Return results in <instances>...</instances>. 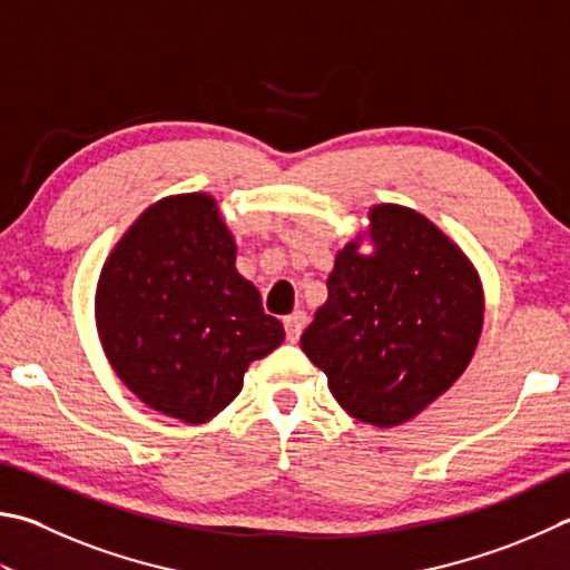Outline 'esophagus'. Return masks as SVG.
Masks as SVG:
<instances>
[{
  "label": "esophagus",
  "mask_w": 570,
  "mask_h": 570,
  "mask_svg": "<svg viewBox=\"0 0 570 570\" xmlns=\"http://www.w3.org/2000/svg\"><path fill=\"white\" fill-rule=\"evenodd\" d=\"M304 326H306V314H304V312H294V314H288V316L284 318L286 338L292 341V344H294V341H298V336H302Z\"/></svg>",
  "instance_id": "obj_1"
}]
</instances>
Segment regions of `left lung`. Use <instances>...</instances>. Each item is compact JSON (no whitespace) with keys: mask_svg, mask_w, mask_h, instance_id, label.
<instances>
[{"mask_svg":"<svg viewBox=\"0 0 570 570\" xmlns=\"http://www.w3.org/2000/svg\"><path fill=\"white\" fill-rule=\"evenodd\" d=\"M374 254H336L328 298L302 351L328 376L351 416L389 429L439 399L479 344L483 292L469 258L426 216L396 204L371 209Z\"/></svg>","mask_w":570,"mask_h":570,"instance_id":"8db88e82","label":"left lung"}]
</instances>
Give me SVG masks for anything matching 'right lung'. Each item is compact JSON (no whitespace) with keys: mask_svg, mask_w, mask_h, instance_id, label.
Returning <instances> with one entry per match:
<instances>
[{"mask_svg":"<svg viewBox=\"0 0 570 570\" xmlns=\"http://www.w3.org/2000/svg\"><path fill=\"white\" fill-rule=\"evenodd\" d=\"M212 196L149 206L114 246L97 286V326L114 371L147 406L204 423L239 396L252 361L284 341Z\"/></svg>","mask_w":570,"mask_h":570,"instance_id":"1","label":"right lung"}]
</instances>
